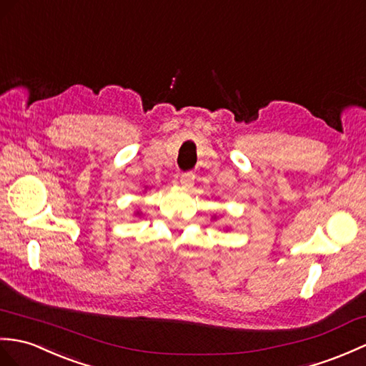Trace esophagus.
Returning <instances> with one entry per match:
<instances>
[{"instance_id":"obj_1","label":"esophagus","mask_w":366,"mask_h":366,"mask_svg":"<svg viewBox=\"0 0 366 366\" xmlns=\"http://www.w3.org/2000/svg\"><path fill=\"white\" fill-rule=\"evenodd\" d=\"M179 182H181L182 187H185V189H189V187H192L193 182H194V174L190 173V172L189 173H182L181 177H179Z\"/></svg>"}]
</instances>
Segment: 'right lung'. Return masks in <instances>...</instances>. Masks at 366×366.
I'll return each mask as SVG.
<instances>
[{
  "label": "right lung",
  "mask_w": 366,
  "mask_h": 366,
  "mask_svg": "<svg viewBox=\"0 0 366 366\" xmlns=\"http://www.w3.org/2000/svg\"><path fill=\"white\" fill-rule=\"evenodd\" d=\"M135 215H140V212H137V214H135Z\"/></svg>",
  "instance_id": "obj_1"
}]
</instances>
